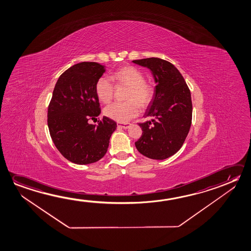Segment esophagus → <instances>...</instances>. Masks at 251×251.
I'll list each match as a JSON object with an SVG mask.
<instances>
[{"mask_svg":"<svg viewBox=\"0 0 251 251\" xmlns=\"http://www.w3.org/2000/svg\"><path fill=\"white\" fill-rule=\"evenodd\" d=\"M118 128H121V129H127L130 126V124H120L118 123Z\"/></svg>","mask_w":251,"mask_h":251,"instance_id":"1","label":"esophagus"}]
</instances>
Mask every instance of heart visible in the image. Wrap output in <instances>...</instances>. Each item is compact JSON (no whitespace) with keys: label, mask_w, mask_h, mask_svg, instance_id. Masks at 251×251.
Returning a JSON list of instances; mask_svg holds the SVG:
<instances>
[{"label":"heart","mask_w":251,"mask_h":251,"mask_svg":"<svg viewBox=\"0 0 251 251\" xmlns=\"http://www.w3.org/2000/svg\"><path fill=\"white\" fill-rule=\"evenodd\" d=\"M109 79L106 76H100L95 84L96 95L102 103L111 102L114 94L116 84L127 86L125 99L126 102H117L108 105L103 114L109 119L120 123H126L135 118L139 112V107H147L153 98L154 90L150 83L146 81L143 72L132 66H125L112 72Z\"/></svg>","instance_id":"1"}]
</instances>
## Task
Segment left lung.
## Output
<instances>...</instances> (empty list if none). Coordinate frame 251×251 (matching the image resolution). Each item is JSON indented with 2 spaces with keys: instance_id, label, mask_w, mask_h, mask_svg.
I'll return each mask as SVG.
<instances>
[{
  "instance_id": "obj_1",
  "label": "left lung",
  "mask_w": 251,
  "mask_h": 251,
  "mask_svg": "<svg viewBox=\"0 0 251 251\" xmlns=\"http://www.w3.org/2000/svg\"><path fill=\"white\" fill-rule=\"evenodd\" d=\"M132 62L150 69L157 84L145 113L152 120L139 124L142 135L136 148L150 159H167L182 147L191 126L190 90L177 68L166 60L149 57Z\"/></svg>"
}]
</instances>
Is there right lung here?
<instances>
[{
	"label": "right lung",
	"instance_id": "add662e5",
	"mask_svg": "<svg viewBox=\"0 0 251 251\" xmlns=\"http://www.w3.org/2000/svg\"><path fill=\"white\" fill-rule=\"evenodd\" d=\"M104 72L95 62L79 63L66 70L54 88L48 107L50 134L60 153L73 163L102 159L117 127L107 117L97 125L89 123L101 112L95 84Z\"/></svg>",
	"mask_w": 251,
	"mask_h": 251
}]
</instances>
